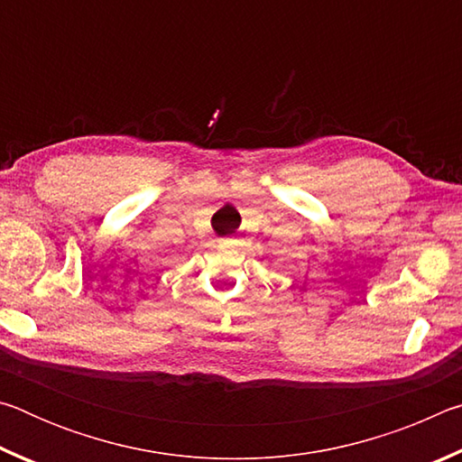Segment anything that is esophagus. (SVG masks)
Segmentation results:
<instances>
[{
    "instance_id": "obj_1",
    "label": "esophagus",
    "mask_w": 462,
    "mask_h": 462,
    "mask_svg": "<svg viewBox=\"0 0 462 462\" xmlns=\"http://www.w3.org/2000/svg\"><path fill=\"white\" fill-rule=\"evenodd\" d=\"M232 245H234L232 238H224V240H222V246H232Z\"/></svg>"
}]
</instances>
